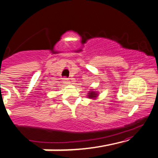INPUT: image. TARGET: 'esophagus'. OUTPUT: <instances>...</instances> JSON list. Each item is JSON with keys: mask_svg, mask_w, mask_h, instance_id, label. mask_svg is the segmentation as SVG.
<instances>
[{"mask_svg": "<svg viewBox=\"0 0 158 158\" xmlns=\"http://www.w3.org/2000/svg\"><path fill=\"white\" fill-rule=\"evenodd\" d=\"M63 82H64L65 85H69V84H70V81H69L68 79H66V78L63 79Z\"/></svg>", "mask_w": 158, "mask_h": 158, "instance_id": "esophagus-1", "label": "esophagus"}]
</instances>
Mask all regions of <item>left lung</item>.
Returning <instances> with one entry per match:
<instances>
[{
  "instance_id": "obj_1",
  "label": "left lung",
  "mask_w": 158,
  "mask_h": 158,
  "mask_svg": "<svg viewBox=\"0 0 158 158\" xmlns=\"http://www.w3.org/2000/svg\"><path fill=\"white\" fill-rule=\"evenodd\" d=\"M98 96H99V94L97 91H95L94 89H91V91H89L88 93L87 97L89 99H96Z\"/></svg>"
}]
</instances>
